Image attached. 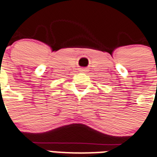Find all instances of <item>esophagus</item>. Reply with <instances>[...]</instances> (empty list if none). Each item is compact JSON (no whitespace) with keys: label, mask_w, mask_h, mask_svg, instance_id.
<instances>
[{"label":"esophagus","mask_w":157,"mask_h":157,"mask_svg":"<svg viewBox=\"0 0 157 157\" xmlns=\"http://www.w3.org/2000/svg\"><path fill=\"white\" fill-rule=\"evenodd\" d=\"M80 72H83V73H85V72H87V69H85V68H80Z\"/></svg>","instance_id":"1"}]
</instances>
